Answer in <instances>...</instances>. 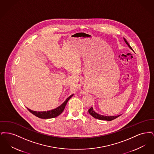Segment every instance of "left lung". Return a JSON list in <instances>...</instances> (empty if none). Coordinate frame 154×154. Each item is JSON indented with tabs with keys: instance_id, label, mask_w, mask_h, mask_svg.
<instances>
[{
	"instance_id": "1",
	"label": "left lung",
	"mask_w": 154,
	"mask_h": 154,
	"mask_svg": "<svg viewBox=\"0 0 154 154\" xmlns=\"http://www.w3.org/2000/svg\"><path fill=\"white\" fill-rule=\"evenodd\" d=\"M124 39L125 42L126 43V44H127L128 45V47L130 48V49H131L132 50H133L132 47H131V45L129 44V43H128V42L126 41V40L124 38ZM88 112L89 113V114L91 116H92L93 117L96 118V119H100V120H106V121H112L116 118L119 117L121 115H118L117 116H103V115H101V114H99L98 113H97L96 112H95L94 110L93 107H91L89 110H88Z\"/></svg>"
}]
</instances>
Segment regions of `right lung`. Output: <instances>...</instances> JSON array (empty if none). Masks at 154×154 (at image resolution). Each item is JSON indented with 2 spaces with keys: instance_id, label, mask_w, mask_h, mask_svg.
<instances>
[{
  "instance_id": "add662e5",
  "label": "right lung",
  "mask_w": 154,
  "mask_h": 154,
  "mask_svg": "<svg viewBox=\"0 0 154 154\" xmlns=\"http://www.w3.org/2000/svg\"><path fill=\"white\" fill-rule=\"evenodd\" d=\"M73 95L74 94H72V95L68 97L66 99V100L58 107L51 110H49V111H36L30 110L28 108H27V109L29 110L32 114H33L35 116L40 118L48 119V118L56 117L59 116L63 111L68 100L73 96Z\"/></svg>"
}]
</instances>
